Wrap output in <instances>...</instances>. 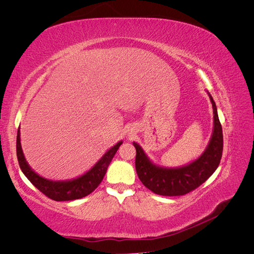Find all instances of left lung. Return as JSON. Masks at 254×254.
<instances>
[{"mask_svg": "<svg viewBox=\"0 0 254 254\" xmlns=\"http://www.w3.org/2000/svg\"><path fill=\"white\" fill-rule=\"evenodd\" d=\"M206 93L213 107V130L209 144L196 160L178 167L161 166L152 162L141 146L133 142L136 150V174L144 186L155 194L162 196L186 195L201 186L218 167L224 145L222 128L216 104L209 92L206 91Z\"/></svg>", "mask_w": 254, "mask_h": 254, "instance_id": "1", "label": "left lung"}]
</instances>
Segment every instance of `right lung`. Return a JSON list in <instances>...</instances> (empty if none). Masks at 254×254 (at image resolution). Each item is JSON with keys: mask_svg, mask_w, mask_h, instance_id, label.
<instances>
[{"mask_svg": "<svg viewBox=\"0 0 254 254\" xmlns=\"http://www.w3.org/2000/svg\"><path fill=\"white\" fill-rule=\"evenodd\" d=\"M20 134L19 127L17 133V157L21 171L38 190L42 191L45 196L56 201L75 200V199L86 197L91 194L99 186V183L103 181L107 168H108L120 146L123 144V141H120L112 146L111 148L105 152V155L97 161L93 167H91L88 172L77 177V178L64 181H54L38 175L29 166L22 150Z\"/></svg>", "mask_w": 254, "mask_h": 254, "instance_id": "add662e5", "label": "right lung"}]
</instances>
